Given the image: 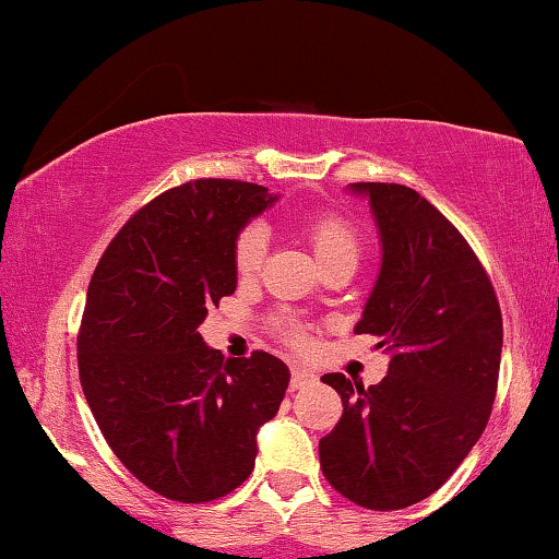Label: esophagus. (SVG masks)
<instances>
[{"instance_id": "obj_1", "label": "esophagus", "mask_w": 559, "mask_h": 559, "mask_svg": "<svg viewBox=\"0 0 559 559\" xmlns=\"http://www.w3.org/2000/svg\"><path fill=\"white\" fill-rule=\"evenodd\" d=\"M316 379H318V373L316 371H310L308 366H293V379H289V386L293 389H302V386H310V384H316Z\"/></svg>"}]
</instances>
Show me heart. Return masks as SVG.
Returning a JSON list of instances; mask_svg holds the SVG:
<instances>
[{
	"label": "heart",
	"mask_w": 559,
	"mask_h": 559,
	"mask_svg": "<svg viewBox=\"0 0 559 559\" xmlns=\"http://www.w3.org/2000/svg\"><path fill=\"white\" fill-rule=\"evenodd\" d=\"M302 231L308 236L312 254L323 266L333 259L358 257V231L341 213H316L302 221ZM266 251V234L262 226H247L234 241V266L241 277H251L262 266Z\"/></svg>",
	"instance_id": "1"
}]
</instances>
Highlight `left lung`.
Masks as SVG:
<instances>
[{
  "label": "left lung",
  "instance_id": "1",
  "mask_svg": "<svg viewBox=\"0 0 559 559\" xmlns=\"http://www.w3.org/2000/svg\"><path fill=\"white\" fill-rule=\"evenodd\" d=\"M369 198L381 266L356 333L379 335L386 377L369 389L323 381L343 417L320 440V465L358 507L394 511L438 491L491 415L503 325L491 280L457 228L417 190L350 182Z\"/></svg>",
  "mask_w": 559,
  "mask_h": 559
}]
</instances>
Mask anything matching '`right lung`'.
Returning a JSON list of instances; mask_svg holds the SVG:
<instances>
[{
  "label": "right lung",
  "mask_w": 559,
  "mask_h": 559,
  "mask_svg": "<svg viewBox=\"0 0 559 559\" xmlns=\"http://www.w3.org/2000/svg\"><path fill=\"white\" fill-rule=\"evenodd\" d=\"M280 195L193 180L136 211L91 277L79 373L98 430L165 499L213 501L254 471L259 427L280 412L277 356L224 358L198 328L234 295V241Z\"/></svg>",
  "instance_id": "add662e5"
}]
</instances>
